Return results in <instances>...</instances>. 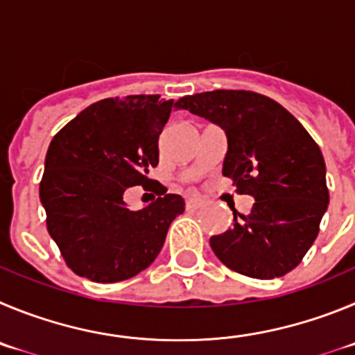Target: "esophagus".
Instances as JSON below:
<instances>
[{
	"instance_id": "esophagus-1",
	"label": "esophagus",
	"mask_w": 355,
	"mask_h": 355,
	"mask_svg": "<svg viewBox=\"0 0 355 355\" xmlns=\"http://www.w3.org/2000/svg\"><path fill=\"white\" fill-rule=\"evenodd\" d=\"M185 205H187V209H200V207H203V200L198 196H191L187 198Z\"/></svg>"
}]
</instances>
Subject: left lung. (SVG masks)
<instances>
[{"mask_svg": "<svg viewBox=\"0 0 355 355\" xmlns=\"http://www.w3.org/2000/svg\"><path fill=\"white\" fill-rule=\"evenodd\" d=\"M175 106L221 127L228 139L223 175L239 194L254 198L248 216L210 237L216 257L257 279L285 276L301 263L329 205L325 162L301 122L265 95L214 90L178 98Z\"/></svg>", "mask_w": 355, "mask_h": 355, "instance_id": "8db88e82", "label": "left lung"}]
</instances>
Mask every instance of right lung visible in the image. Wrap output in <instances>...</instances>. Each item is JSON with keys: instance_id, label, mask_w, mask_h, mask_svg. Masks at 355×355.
Masks as SVG:
<instances>
[{"instance_id": "add662e5", "label": "right lung", "mask_w": 355, "mask_h": 355, "mask_svg": "<svg viewBox=\"0 0 355 355\" xmlns=\"http://www.w3.org/2000/svg\"><path fill=\"white\" fill-rule=\"evenodd\" d=\"M173 101L159 95L104 98L70 120L51 141L40 182L47 232L78 276L116 283L145 270L161 253L184 198L150 180L159 164V136ZM132 184L159 198L130 211L123 193Z\"/></svg>"}]
</instances>
